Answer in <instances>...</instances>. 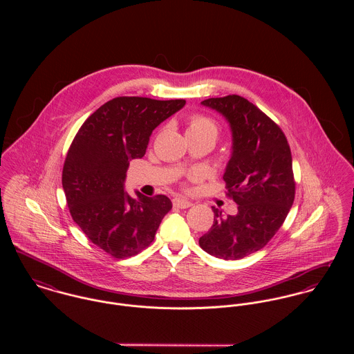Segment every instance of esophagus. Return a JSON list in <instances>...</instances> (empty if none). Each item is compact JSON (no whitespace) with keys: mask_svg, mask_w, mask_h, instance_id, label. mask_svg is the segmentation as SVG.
I'll return each mask as SVG.
<instances>
[{"mask_svg":"<svg viewBox=\"0 0 354 354\" xmlns=\"http://www.w3.org/2000/svg\"><path fill=\"white\" fill-rule=\"evenodd\" d=\"M173 204H174L176 207H178V208H188V207H191L194 203L189 202V201H187V199H183V198H174V199H173Z\"/></svg>","mask_w":354,"mask_h":354,"instance_id":"esophagus-1","label":"esophagus"}]
</instances>
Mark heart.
<instances>
[{"mask_svg":"<svg viewBox=\"0 0 354 354\" xmlns=\"http://www.w3.org/2000/svg\"><path fill=\"white\" fill-rule=\"evenodd\" d=\"M187 133H208V135H212L214 138H216L218 127L212 120L201 115V114H196V115L191 117ZM198 176L199 174H196V173L194 174V177H198Z\"/></svg>","mask_w":354,"mask_h":354,"instance_id":"obj_1","label":"heart"}]
</instances>
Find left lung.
<instances>
[{
  "label": "left lung",
  "instance_id": "8db88e82",
  "mask_svg": "<svg viewBox=\"0 0 354 354\" xmlns=\"http://www.w3.org/2000/svg\"><path fill=\"white\" fill-rule=\"evenodd\" d=\"M227 121L232 155L223 180L237 214L212 207L214 223L199 239L205 252L239 260L261 250L282 226L295 202L292 152L281 128L240 95L202 102Z\"/></svg>",
  "mask_w": 354,
  "mask_h": 354
}]
</instances>
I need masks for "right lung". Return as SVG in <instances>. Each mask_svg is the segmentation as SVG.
<instances>
[{"label": "right lung", "instance_id": "1", "mask_svg": "<svg viewBox=\"0 0 354 354\" xmlns=\"http://www.w3.org/2000/svg\"><path fill=\"white\" fill-rule=\"evenodd\" d=\"M185 104L118 97L94 111L76 133L62 169V188L73 221L104 252L122 259L153 241L171 209L165 195L136 199L125 192L129 162L145 156L152 131Z\"/></svg>", "mask_w": 354, "mask_h": 354}]
</instances>
